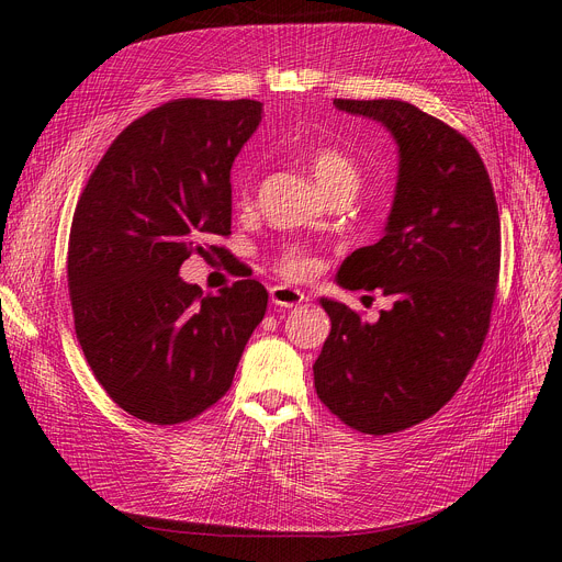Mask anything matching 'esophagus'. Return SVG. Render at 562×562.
Segmentation results:
<instances>
[{"instance_id": "1", "label": "esophagus", "mask_w": 562, "mask_h": 562, "mask_svg": "<svg viewBox=\"0 0 562 562\" xmlns=\"http://www.w3.org/2000/svg\"><path fill=\"white\" fill-rule=\"evenodd\" d=\"M271 301H273V305L289 310V307L303 305L307 301V296L301 289H293V286H286V284H276L271 289Z\"/></svg>"}]
</instances>
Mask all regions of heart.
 <instances>
[{"label": "heart", "instance_id": "b5f03b06", "mask_svg": "<svg viewBox=\"0 0 562 562\" xmlns=\"http://www.w3.org/2000/svg\"><path fill=\"white\" fill-rule=\"evenodd\" d=\"M307 161H310V170L314 175V180L323 193L335 189V187H341V184L358 187L360 168L344 150H339V147H330V145L314 147ZM236 195H239V202H246V198H248L246 189H241V187L236 189ZM278 266L286 278H305L314 269V259L310 255H305L303 250H286L280 257Z\"/></svg>", "mask_w": 562, "mask_h": 562}]
</instances>
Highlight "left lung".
Wrapping results in <instances>:
<instances>
[{
	"instance_id": "obj_1",
	"label": "left lung",
	"mask_w": 562,
	"mask_h": 562,
	"mask_svg": "<svg viewBox=\"0 0 562 562\" xmlns=\"http://www.w3.org/2000/svg\"><path fill=\"white\" fill-rule=\"evenodd\" d=\"M385 127L398 153L382 239L350 252L337 284L394 299L375 323L321 299L330 335L314 362L318 398L369 435L415 426L451 401L483 348L501 261V225L476 147L401 100H335Z\"/></svg>"
}]
</instances>
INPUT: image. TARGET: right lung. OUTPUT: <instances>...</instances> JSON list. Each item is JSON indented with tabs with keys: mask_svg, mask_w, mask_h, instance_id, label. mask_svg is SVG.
<instances>
[{
	"mask_svg": "<svg viewBox=\"0 0 562 562\" xmlns=\"http://www.w3.org/2000/svg\"><path fill=\"white\" fill-rule=\"evenodd\" d=\"M255 100H175L121 132L77 202L68 284L79 346L132 417L172 426L232 385L269 293L239 280L216 296L180 278L229 234V170L261 123Z\"/></svg>",
	"mask_w": 562,
	"mask_h": 562,
	"instance_id": "add662e5",
	"label": "right lung"
}]
</instances>
